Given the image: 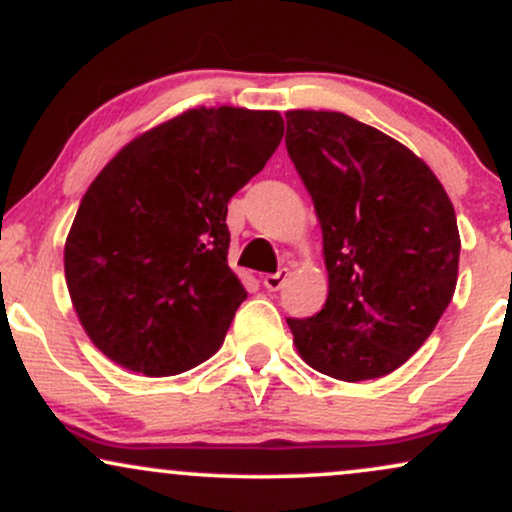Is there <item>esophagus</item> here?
Instances as JSON below:
<instances>
[{
    "instance_id": "esophagus-1",
    "label": "esophagus",
    "mask_w": 512,
    "mask_h": 512,
    "mask_svg": "<svg viewBox=\"0 0 512 512\" xmlns=\"http://www.w3.org/2000/svg\"><path fill=\"white\" fill-rule=\"evenodd\" d=\"M289 279V269H279L276 274H264L262 284L267 291H279L284 286V281Z\"/></svg>"
}]
</instances>
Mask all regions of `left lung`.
Here are the masks:
<instances>
[{"instance_id": "1", "label": "left lung", "mask_w": 512, "mask_h": 512, "mask_svg": "<svg viewBox=\"0 0 512 512\" xmlns=\"http://www.w3.org/2000/svg\"><path fill=\"white\" fill-rule=\"evenodd\" d=\"M286 149L313 197L330 293L286 320L310 368L358 383L402 366L457 286L460 231L448 192L414 151L332 110H289Z\"/></svg>"}]
</instances>
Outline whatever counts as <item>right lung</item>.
I'll use <instances>...</instances> for the list:
<instances>
[{"instance_id":"obj_1","label":"right lung","mask_w":512,"mask_h":512,"mask_svg":"<svg viewBox=\"0 0 512 512\" xmlns=\"http://www.w3.org/2000/svg\"><path fill=\"white\" fill-rule=\"evenodd\" d=\"M284 137L276 110L190 108L134 137L88 185L64 276L88 339L163 378L221 349L248 298L228 267V199Z\"/></svg>"}]
</instances>
